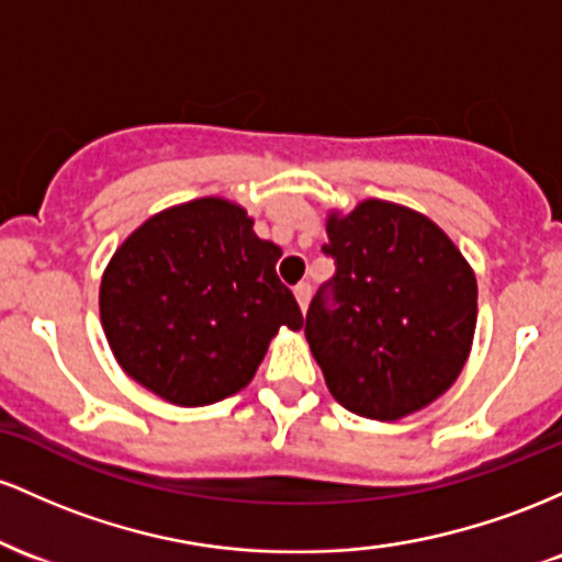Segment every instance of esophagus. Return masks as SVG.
Instances as JSON below:
<instances>
[{
  "instance_id": "obj_1",
  "label": "esophagus",
  "mask_w": 562,
  "mask_h": 562,
  "mask_svg": "<svg viewBox=\"0 0 562 562\" xmlns=\"http://www.w3.org/2000/svg\"><path fill=\"white\" fill-rule=\"evenodd\" d=\"M311 292H313L311 283H297V286H294V297H297L302 313L307 311V302H311Z\"/></svg>"
}]
</instances>
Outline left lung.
I'll use <instances>...</instances> for the list:
<instances>
[{"label": "left lung", "mask_w": 562, "mask_h": 562, "mask_svg": "<svg viewBox=\"0 0 562 562\" xmlns=\"http://www.w3.org/2000/svg\"><path fill=\"white\" fill-rule=\"evenodd\" d=\"M337 270L307 307L305 337L331 395L393 422L451 387L470 356L477 283L438 225L369 199L326 223Z\"/></svg>", "instance_id": "obj_1"}]
</instances>
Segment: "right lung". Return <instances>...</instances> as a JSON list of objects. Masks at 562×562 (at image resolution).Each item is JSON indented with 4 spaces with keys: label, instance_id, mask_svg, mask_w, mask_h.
I'll return each mask as SVG.
<instances>
[{
    "label": "right lung",
    "instance_id": "1",
    "mask_svg": "<svg viewBox=\"0 0 562 562\" xmlns=\"http://www.w3.org/2000/svg\"><path fill=\"white\" fill-rule=\"evenodd\" d=\"M281 249L251 231L241 206L196 199L156 214L100 283L105 337L132 380L178 406H206L247 387L281 326L302 313L283 286Z\"/></svg>",
    "mask_w": 562,
    "mask_h": 562
}]
</instances>
